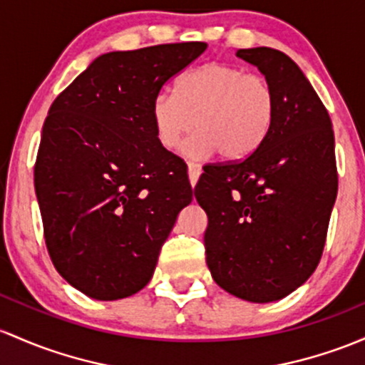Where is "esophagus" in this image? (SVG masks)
Returning a JSON list of instances; mask_svg holds the SVG:
<instances>
[{"label":"esophagus","instance_id":"34e87169","mask_svg":"<svg viewBox=\"0 0 365 365\" xmlns=\"http://www.w3.org/2000/svg\"><path fill=\"white\" fill-rule=\"evenodd\" d=\"M187 166H189V180H190V185L195 187V183H197L199 180V175H201V166L195 163H187Z\"/></svg>","mask_w":365,"mask_h":365}]
</instances>
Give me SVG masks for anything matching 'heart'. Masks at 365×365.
Instances as JSON below:
<instances>
[{
  "mask_svg": "<svg viewBox=\"0 0 365 365\" xmlns=\"http://www.w3.org/2000/svg\"><path fill=\"white\" fill-rule=\"evenodd\" d=\"M277 110V95L265 76L234 63L211 62L180 76L173 95L152 100L155 137L175 149L197 130L185 152L192 158L218 152L223 161H242L263 145Z\"/></svg>",
  "mask_w": 365,
  "mask_h": 365,
  "instance_id": "b5f03b06",
  "label": "heart"
}]
</instances>
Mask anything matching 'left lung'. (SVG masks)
I'll return each mask as SVG.
<instances>
[{
	"mask_svg": "<svg viewBox=\"0 0 365 365\" xmlns=\"http://www.w3.org/2000/svg\"><path fill=\"white\" fill-rule=\"evenodd\" d=\"M272 83L274 124L263 145L239 163L210 164L195 185L207 215L206 263L227 293L277 302L317 268L338 171L331 118L302 69L282 51L237 50Z\"/></svg>",
	"mask_w": 365,
	"mask_h": 365,
	"instance_id": "obj_1",
	"label": "left lung"
}]
</instances>
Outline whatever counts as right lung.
<instances>
[{
	"label": "right lung",
	"mask_w": 365,
	"mask_h": 365,
	"mask_svg": "<svg viewBox=\"0 0 365 365\" xmlns=\"http://www.w3.org/2000/svg\"><path fill=\"white\" fill-rule=\"evenodd\" d=\"M206 43L103 53L55 98L34 166L48 253L72 287L112 302L149 284L192 201L185 163L159 143L152 100Z\"/></svg>",
	"instance_id": "right-lung-1"
}]
</instances>
